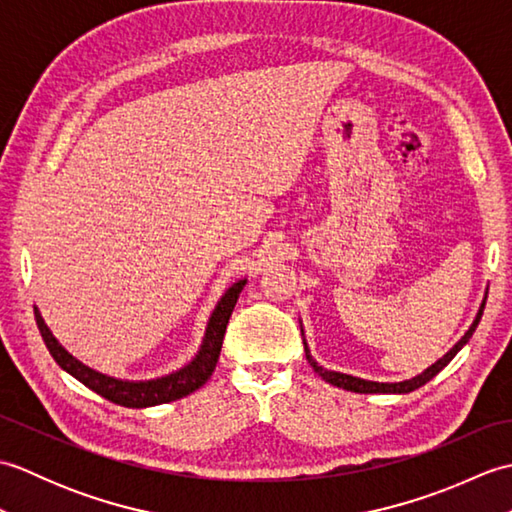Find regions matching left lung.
Instances as JSON below:
<instances>
[{
    "instance_id": "1",
    "label": "left lung",
    "mask_w": 512,
    "mask_h": 512,
    "mask_svg": "<svg viewBox=\"0 0 512 512\" xmlns=\"http://www.w3.org/2000/svg\"><path fill=\"white\" fill-rule=\"evenodd\" d=\"M486 295H488V290H486ZM484 306H486V297L482 301L480 310H477V314H475L471 328L464 332L462 339L455 343L451 350L440 358V361H436L431 367L424 369L422 374L413 376L409 380H400V383H376V380H365V378H356V376H350V374H341V372H332V369H325L323 365H319L317 361H314L310 350H308V343H306V339H303V345H306V358H308V363L312 365L314 372H317L325 380V383H330L334 387H341V389H347V391H356V394H409V391L422 387L424 383H429L433 376H436L438 372H442V369L453 361V356L458 354L466 343H469V339H471L475 328H477V323H480V319H482ZM301 334H303V328H301Z\"/></svg>"
}]
</instances>
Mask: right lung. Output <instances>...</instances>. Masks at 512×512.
<instances>
[{
	"label": "right lung",
	"instance_id": "obj_1",
	"mask_svg": "<svg viewBox=\"0 0 512 512\" xmlns=\"http://www.w3.org/2000/svg\"><path fill=\"white\" fill-rule=\"evenodd\" d=\"M244 286H246V277L235 281L233 286H228L222 299L217 301V306L209 317V323H206L202 345L198 354L193 356V361L176 369V372L160 378H151V380H123V378H114V376L96 372V369L81 363L79 358L65 350V347L57 341V336H54L52 330L46 325V321H43L39 308H35V319L39 325V332L43 336V343H46L48 352L52 354V358L57 361V365L63 369V372H68L70 376L79 380V383L96 391V394L103 396L105 400L114 402V405L143 409V407L165 405V402L189 396L211 378L213 369L217 365V358H220L228 319H231L237 297L239 292L244 290Z\"/></svg>",
	"mask_w": 512,
	"mask_h": 512
}]
</instances>
